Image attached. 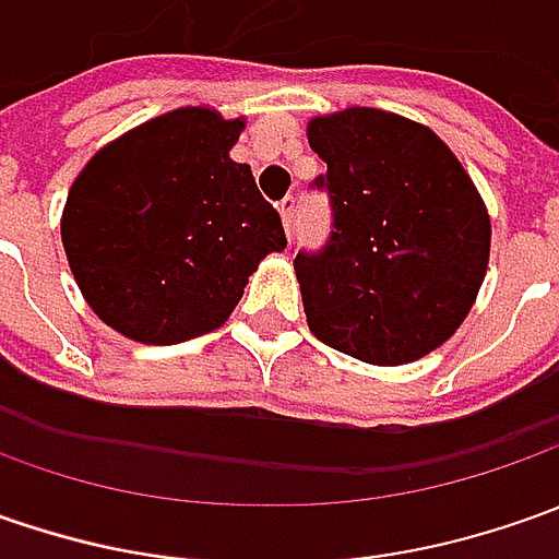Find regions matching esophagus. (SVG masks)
Segmentation results:
<instances>
[{
    "mask_svg": "<svg viewBox=\"0 0 559 559\" xmlns=\"http://www.w3.org/2000/svg\"><path fill=\"white\" fill-rule=\"evenodd\" d=\"M280 207V217H283V226H286V233H292V217H295V199L286 195L283 202L276 204Z\"/></svg>",
    "mask_w": 559,
    "mask_h": 559,
    "instance_id": "34e87169",
    "label": "esophagus"
}]
</instances>
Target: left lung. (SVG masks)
<instances>
[{
	"label": "left lung",
	"instance_id": "1",
	"mask_svg": "<svg viewBox=\"0 0 559 559\" xmlns=\"http://www.w3.org/2000/svg\"><path fill=\"white\" fill-rule=\"evenodd\" d=\"M333 229L295 254L311 333L379 367L448 342L483 286L491 224L454 152L423 123L345 108L308 123Z\"/></svg>",
	"mask_w": 559,
	"mask_h": 559
}]
</instances>
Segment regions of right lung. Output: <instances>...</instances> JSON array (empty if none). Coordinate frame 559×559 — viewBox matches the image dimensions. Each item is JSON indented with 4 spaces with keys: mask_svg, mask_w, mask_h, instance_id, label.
<instances>
[{
    "mask_svg": "<svg viewBox=\"0 0 559 559\" xmlns=\"http://www.w3.org/2000/svg\"><path fill=\"white\" fill-rule=\"evenodd\" d=\"M242 120L180 108L105 145L76 177L61 242L90 308L127 338L211 333L248 276L286 248L276 207L229 148Z\"/></svg>",
    "mask_w": 559,
    "mask_h": 559,
    "instance_id": "obj_1",
    "label": "right lung"
}]
</instances>
